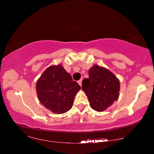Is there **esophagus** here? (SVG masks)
Instances as JSON below:
<instances>
[{"instance_id": "esophagus-1", "label": "esophagus", "mask_w": 154, "mask_h": 154, "mask_svg": "<svg viewBox=\"0 0 154 154\" xmlns=\"http://www.w3.org/2000/svg\"><path fill=\"white\" fill-rule=\"evenodd\" d=\"M78 83H79V85L80 86H81V85H82V80H81V79L79 80V81H78Z\"/></svg>"}]
</instances>
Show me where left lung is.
Wrapping results in <instances>:
<instances>
[{
	"mask_svg": "<svg viewBox=\"0 0 154 154\" xmlns=\"http://www.w3.org/2000/svg\"><path fill=\"white\" fill-rule=\"evenodd\" d=\"M88 73L89 79L83 80L82 90L88 96L91 108L102 112L119 97L120 81L109 69L97 64Z\"/></svg>",
	"mask_w": 154,
	"mask_h": 154,
	"instance_id": "8db88e82",
	"label": "left lung"
}]
</instances>
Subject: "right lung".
<instances>
[{
  "label": "right lung",
  "mask_w": 154,
  "mask_h": 154,
  "mask_svg": "<svg viewBox=\"0 0 154 154\" xmlns=\"http://www.w3.org/2000/svg\"><path fill=\"white\" fill-rule=\"evenodd\" d=\"M40 102L56 114H62L70 110L81 86L60 64L48 67L35 85Z\"/></svg>",
  "instance_id": "obj_1"
}]
</instances>
